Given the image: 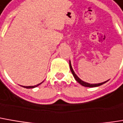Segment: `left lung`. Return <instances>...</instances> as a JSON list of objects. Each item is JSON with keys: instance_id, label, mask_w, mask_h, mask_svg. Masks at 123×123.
<instances>
[{"instance_id": "1", "label": "left lung", "mask_w": 123, "mask_h": 123, "mask_svg": "<svg viewBox=\"0 0 123 123\" xmlns=\"http://www.w3.org/2000/svg\"><path fill=\"white\" fill-rule=\"evenodd\" d=\"M70 70H71V72L73 73V76H74V79L76 80V81H77L78 83H80L81 85H82V86H86V87H96V86H101V85L104 84V83H106V82H108V80H107L106 82H101V83H98V84H89V83L85 82L84 81H82L81 79H80V78L77 77V75L74 73V70H73V68H72V65H71L70 61Z\"/></svg>"}]
</instances>
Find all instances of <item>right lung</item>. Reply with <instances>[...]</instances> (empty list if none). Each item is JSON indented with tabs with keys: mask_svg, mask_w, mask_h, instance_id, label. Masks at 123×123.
<instances>
[{
	"mask_svg": "<svg viewBox=\"0 0 123 123\" xmlns=\"http://www.w3.org/2000/svg\"><path fill=\"white\" fill-rule=\"evenodd\" d=\"M41 82V83H42ZM41 83H40V84H37V85H34V86H23V87H25V88H27V89H32V88H34V87H37V86H38L39 85L41 84Z\"/></svg>",
	"mask_w": 123,
	"mask_h": 123,
	"instance_id": "add662e5",
	"label": "right lung"
}]
</instances>
